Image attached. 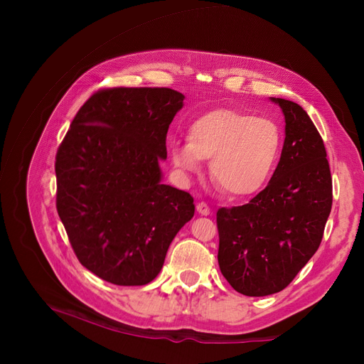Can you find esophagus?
<instances>
[{
    "mask_svg": "<svg viewBox=\"0 0 364 364\" xmlns=\"http://www.w3.org/2000/svg\"><path fill=\"white\" fill-rule=\"evenodd\" d=\"M196 209L200 215H209V213H211V209H209V206L205 202H199L196 205Z\"/></svg>",
    "mask_w": 364,
    "mask_h": 364,
    "instance_id": "34e87169",
    "label": "esophagus"
}]
</instances>
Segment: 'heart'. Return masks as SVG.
<instances>
[{"label": "heart", "instance_id": "b5f03b06", "mask_svg": "<svg viewBox=\"0 0 364 364\" xmlns=\"http://www.w3.org/2000/svg\"><path fill=\"white\" fill-rule=\"evenodd\" d=\"M283 134L279 124L255 114L220 109L200 117L188 129V143L172 139L171 159L195 172L200 159H211L209 172L224 192L246 196L270 180L280 158Z\"/></svg>", "mask_w": 364, "mask_h": 364}]
</instances>
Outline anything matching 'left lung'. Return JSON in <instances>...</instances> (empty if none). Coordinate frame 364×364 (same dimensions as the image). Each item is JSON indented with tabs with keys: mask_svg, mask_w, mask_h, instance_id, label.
<instances>
[{
	"mask_svg": "<svg viewBox=\"0 0 364 364\" xmlns=\"http://www.w3.org/2000/svg\"><path fill=\"white\" fill-rule=\"evenodd\" d=\"M284 114V143L274 174L250 202L220 208L218 264L246 296L283 291L318 250L332 209L326 149L299 105L272 99Z\"/></svg>",
	"mask_w": 364,
	"mask_h": 364,
	"instance_id": "left-lung-1",
	"label": "left lung"
}]
</instances>
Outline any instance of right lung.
<instances>
[{"instance_id":"obj_1","label":"right lung","mask_w":364,"mask_h":364,"mask_svg":"<svg viewBox=\"0 0 364 364\" xmlns=\"http://www.w3.org/2000/svg\"><path fill=\"white\" fill-rule=\"evenodd\" d=\"M184 95L159 87L95 91L55 155V208L87 270L119 286L147 284L195 214L193 198L161 183L166 132Z\"/></svg>"}]
</instances>
